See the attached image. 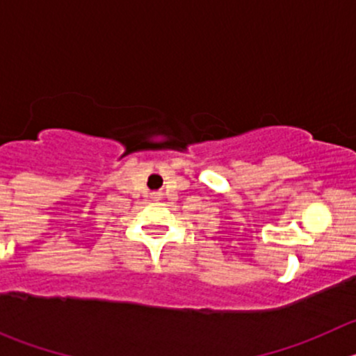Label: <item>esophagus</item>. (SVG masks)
Instances as JSON below:
<instances>
[{
    "label": "esophagus",
    "mask_w": 356,
    "mask_h": 356,
    "mask_svg": "<svg viewBox=\"0 0 356 356\" xmlns=\"http://www.w3.org/2000/svg\"><path fill=\"white\" fill-rule=\"evenodd\" d=\"M161 196H163V195H161L160 191H158V193H153V198H155L156 201H158V200H161Z\"/></svg>",
    "instance_id": "34e87169"
}]
</instances>
